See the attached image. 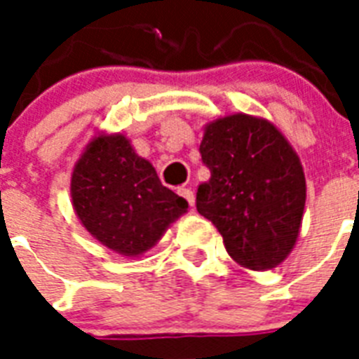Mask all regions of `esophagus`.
Masks as SVG:
<instances>
[{"instance_id":"1","label":"esophagus","mask_w":359,"mask_h":359,"mask_svg":"<svg viewBox=\"0 0 359 359\" xmlns=\"http://www.w3.org/2000/svg\"><path fill=\"white\" fill-rule=\"evenodd\" d=\"M179 194L184 197L186 201L190 203V207H194V203H196V196H194V191H191L190 188H184V186H180Z\"/></svg>"}]
</instances>
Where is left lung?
Masks as SVG:
<instances>
[{
	"instance_id": "1",
	"label": "left lung",
	"mask_w": 359,
	"mask_h": 359,
	"mask_svg": "<svg viewBox=\"0 0 359 359\" xmlns=\"http://www.w3.org/2000/svg\"><path fill=\"white\" fill-rule=\"evenodd\" d=\"M199 152L210 179L197 188V212L238 264L278 266L294 248L306 207V177L289 141L272 123L236 114L207 124Z\"/></svg>"
}]
</instances>
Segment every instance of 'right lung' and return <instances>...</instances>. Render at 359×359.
Here are the masks:
<instances>
[{"label":"right lung","mask_w":359,"mask_h":359,"mask_svg":"<svg viewBox=\"0 0 359 359\" xmlns=\"http://www.w3.org/2000/svg\"><path fill=\"white\" fill-rule=\"evenodd\" d=\"M70 194L83 227L128 257L152 248L188 208L121 134L98 135L87 145L72 173Z\"/></svg>","instance_id":"obj_1"}]
</instances>
